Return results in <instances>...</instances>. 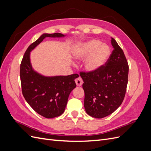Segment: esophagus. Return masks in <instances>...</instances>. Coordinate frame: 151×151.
Here are the masks:
<instances>
[{
    "label": "esophagus",
    "instance_id": "obj_1",
    "mask_svg": "<svg viewBox=\"0 0 151 151\" xmlns=\"http://www.w3.org/2000/svg\"><path fill=\"white\" fill-rule=\"evenodd\" d=\"M76 85L77 86H81L82 85H83V79H82L81 77H78V78L76 79Z\"/></svg>",
    "mask_w": 151,
    "mask_h": 151
}]
</instances>
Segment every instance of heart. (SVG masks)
Segmentation results:
<instances>
[{
  "label": "heart",
  "instance_id": "obj_1",
  "mask_svg": "<svg viewBox=\"0 0 151 151\" xmlns=\"http://www.w3.org/2000/svg\"><path fill=\"white\" fill-rule=\"evenodd\" d=\"M110 55V47L98 40H91L81 43L73 51V55L76 60H86L84 68L89 73H94L101 69L106 64Z\"/></svg>",
  "mask_w": 151,
  "mask_h": 151
}]
</instances>
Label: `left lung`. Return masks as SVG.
<instances>
[{"mask_svg": "<svg viewBox=\"0 0 151 151\" xmlns=\"http://www.w3.org/2000/svg\"><path fill=\"white\" fill-rule=\"evenodd\" d=\"M113 51L105 65L94 73H81L84 108L89 115L102 118L115 111L124 99L129 65L122 49L111 39Z\"/></svg>", "mask_w": 151, "mask_h": 151, "instance_id": "left-lung-1", "label": "left lung"}]
</instances>
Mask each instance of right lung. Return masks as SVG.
<instances>
[{
  "mask_svg": "<svg viewBox=\"0 0 151 151\" xmlns=\"http://www.w3.org/2000/svg\"><path fill=\"white\" fill-rule=\"evenodd\" d=\"M61 33H43L26 51L20 67L22 94L34 110L47 118L60 116L64 112L68 98L76 88L75 79L79 75L47 76L36 71L31 62V52L45 38H63Z\"/></svg>",
  "mask_w": 151,
  "mask_h": 151,
  "instance_id": "add662e5",
  "label": "right lung"
}]
</instances>
